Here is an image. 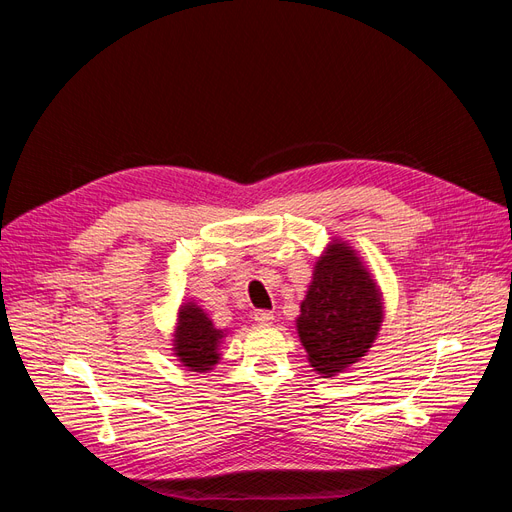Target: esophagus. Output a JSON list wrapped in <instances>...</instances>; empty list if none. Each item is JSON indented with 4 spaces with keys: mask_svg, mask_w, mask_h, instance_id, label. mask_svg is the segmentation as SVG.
Masks as SVG:
<instances>
[{
    "mask_svg": "<svg viewBox=\"0 0 512 512\" xmlns=\"http://www.w3.org/2000/svg\"><path fill=\"white\" fill-rule=\"evenodd\" d=\"M254 320H256L258 324H273L275 316H273V312H269V309H256V312H254Z\"/></svg>",
    "mask_w": 512,
    "mask_h": 512,
    "instance_id": "obj_1",
    "label": "esophagus"
}]
</instances>
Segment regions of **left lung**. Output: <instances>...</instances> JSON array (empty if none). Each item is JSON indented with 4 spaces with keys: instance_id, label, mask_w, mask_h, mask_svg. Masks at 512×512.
Listing matches in <instances>:
<instances>
[{
    "instance_id": "1",
    "label": "left lung",
    "mask_w": 512,
    "mask_h": 512,
    "mask_svg": "<svg viewBox=\"0 0 512 512\" xmlns=\"http://www.w3.org/2000/svg\"><path fill=\"white\" fill-rule=\"evenodd\" d=\"M382 294L348 243L327 247L297 318L309 365L331 378L365 356L382 324Z\"/></svg>"
}]
</instances>
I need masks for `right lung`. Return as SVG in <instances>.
<instances>
[{"label": "right lung", "instance_id": "add662e5", "mask_svg": "<svg viewBox=\"0 0 512 512\" xmlns=\"http://www.w3.org/2000/svg\"><path fill=\"white\" fill-rule=\"evenodd\" d=\"M224 331L215 329L209 316L196 303H185L179 309L173 350L181 365L190 371H209L220 361V342Z\"/></svg>", "mask_w": 512, "mask_h": 512}]
</instances>
